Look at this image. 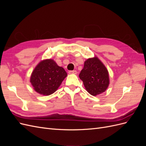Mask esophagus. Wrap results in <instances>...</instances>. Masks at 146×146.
I'll return each instance as SVG.
<instances>
[{"mask_svg": "<svg viewBox=\"0 0 146 146\" xmlns=\"http://www.w3.org/2000/svg\"><path fill=\"white\" fill-rule=\"evenodd\" d=\"M69 74H76L77 71H76V70H69Z\"/></svg>", "mask_w": 146, "mask_h": 146, "instance_id": "obj_1", "label": "esophagus"}]
</instances>
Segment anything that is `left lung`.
I'll list each match as a JSON object with an SVG mask.
<instances>
[{"label": "left lung", "instance_id": "1", "mask_svg": "<svg viewBox=\"0 0 146 146\" xmlns=\"http://www.w3.org/2000/svg\"><path fill=\"white\" fill-rule=\"evenodd\" d=\"M79 77L86 91L94 96L105 92L110 84L108 70L96 56L85 61Z\"/></svg>", "mask_w": 146, "mask_h": 146}]
</instances>
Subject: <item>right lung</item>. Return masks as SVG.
<instances>
[{"label": "right lung", "mask_w": 146, "mask_h": 146, "mask_svg": "<svg viewBox=\"0 0 146 146\" xmlns=\"http://www.w3.org/2000/svg\"><path fill=\"white\" fill-rule=\"evenodd\" d=\"M67 73L52 59L44 60L35 67L30 77V83L38 93L48 96L59 88Z\"/></svg>", "instance_id": "1"}]
</instances>
